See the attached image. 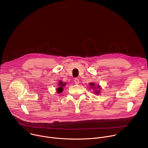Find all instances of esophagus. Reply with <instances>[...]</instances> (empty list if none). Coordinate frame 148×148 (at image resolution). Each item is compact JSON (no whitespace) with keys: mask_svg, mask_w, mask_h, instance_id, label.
I'll return each instance as SVG.
<instances>
[{"mask_svg":"<svg viewBox=\"0 0 148 148\" xmlns=\"http://www.w3.org/2000/svg\"><path fill=\"white\" fill-rule=\"evenodd\" d=\"M74 81H75V84H77L79 83V79H77V78H75Z\"/></svg>","mask_w":148,"mask_h":148,"instance_id":"obj_1","label":"esophagus"}]
</instances>
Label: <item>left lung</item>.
I'll list each match as a JSON object with an SVG mask.
<instances>
[{
    "label": "left lung",
    "mask_w": 148,
    "mask_h": 148,
    "mask_svg": "<svg viewBox=\"0 0 148 148\" xmlns=\"http://www.w3.org/2000/svg\"><path fill=\"white\" fill-rule=\"evenodd\" d=\"M89 84L90 85L91 87L93 88V89L95 90V93H96V94H97V95H99V94L100 93V86L99 84H97V86H96L94 83H89ZM97 89H98V90H97Z\"/></svg>",
    "instance_id": "1"
}]
</instances>
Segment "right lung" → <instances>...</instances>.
Wrapping results in <instances>:
<instances>
[{"instance_id": "1", "label": "right lung", "mask_w": 148, "mask_h": 148, "mask_svg": "<svg viewBox=\"0 0 148 148\" xmlns=\"http://www.w3.org/2000/svg\"><path fill=\"white\" fill-rule=\"evenodd\" d=\"M58 86H59V87L57 88L56 92H57L58 93H61V92H62V91H63V90H64L63 87H64L65 86H66V83H64V82H62L60 81V82H59Z\"/></svg>"}]
</instances>
